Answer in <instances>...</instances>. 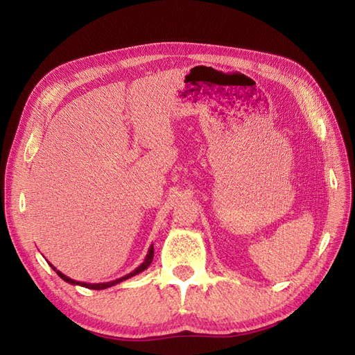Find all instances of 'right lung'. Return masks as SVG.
I'll return each instance as SVG.
<instances>
[{"instance_id":"right-lung-1","label":"right lung","mask_w":355,"mask_h":355,"mask_svg":"<svg viewBox=\"0 0 355 355\" xmlns=\"http://www.w3.org/2000/svg\"><path fill=\"white\" fill-rule=\"evenodd\" d=\"M153 259H154V244H151V247H149L148 249V253H146V256H145V261L139 265L135 271H132L130 274H127V275H124V277H121V278H116V280H114V282H108V283H81V282H75V280H72V278H69V277H67L65 274H62L60 271H58L55 266H53L50 262V266L53 268V270L56 271V274L62 278V280H65L67 283H69V284H73V286H83V287H85V288H93V290H103V288H108V287H112V286H115V284H118V283H121V282H124V280H127V278H130V277H135V275H137V274H141L142 271H145L146 268L151 265V262H153Z\"/></svg>"}]
</instances>
